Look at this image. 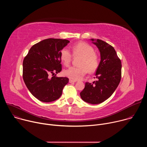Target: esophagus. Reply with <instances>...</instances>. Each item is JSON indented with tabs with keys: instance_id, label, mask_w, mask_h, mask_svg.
<instances>
[{
	"instance_id": "esophagus-1",
	"label": "esophagus",
	"mask_w": 147,
	"mask_h": 147,
	"mask_svg": "<svg viewBox=\"0 0 147 147\" xmlns=\"http://www.w3.org/2000/svg\"><path fill=\"white\" fill-rule=\"evenodd\" d=\"M76 81H77V80H71V79H70V80H69V82H70V83H72V82H76Z\"/></svg>"
}]
</instances>
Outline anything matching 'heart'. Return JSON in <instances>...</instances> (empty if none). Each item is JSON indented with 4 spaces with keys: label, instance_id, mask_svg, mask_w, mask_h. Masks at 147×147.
Returning a JSON list of instances; mask_svg holds the SVG:
<instances>
[{
    "label": "heart",
    "instance_id": "heart-1",
    "mask_svg": "<svg viewBox=\"0 0 147 147\" xmlns=\"http://www.w3.org/2000/svg\"><path fill=\"white\" fill-rule=\"evenodd\" d=\"M71 50L73 55L67 48L63 49L60 52V60L65 66H68L73 56L74 57H80L78 62L79 66H73L65 70L64 74L66 76L77 80L82 78L87 71L93 73L96 71L99 65L100 59L92 46L84 42H80L72 47Z\"/></svg>",
    "mask_w": 147,
    "mask_h": 147
}]
</instances>
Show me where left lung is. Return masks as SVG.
<instances>
[{
	"instance_id": "left-lung-1",
	"label": "left lung",
	"mask_w": 147,
	"mask_h": 147,
	"mask_svg": "<svg viewBox=\"0 0 147 147\" xmlns=\"http://www.w3.org/2000/svg\"><path fill=\"white\" fill-rule=\"evenodd\" d=\"M94 44L100 53V61L95 73L98 80L92 83L86 82L80 96L86 102L98 104L108 99L118 87L121 77V63L112 45L98 39Z\"/></svg>"
}]
</instances>
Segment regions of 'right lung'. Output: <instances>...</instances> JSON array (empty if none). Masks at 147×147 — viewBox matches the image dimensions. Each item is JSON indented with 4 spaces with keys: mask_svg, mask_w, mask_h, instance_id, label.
Returning a JSON list of instances; mask_svg holds the SVG:
<instances>
[{
    "mask_svg": "<svg viewBox=\"0 0 147 147\" xmlns=\"http://www.w3.org/2000/svg\"><path fill=\"white\" fill-rule=\"evenodd\" d=\"M69 42L67 39H46L34 45L24 57V81L30 92L40 101L50 102L57 99L69 82L68 78L57 77L56 74L61 71V50Z\"/></svg>",
    "mask_w": 147,
    "mask_h": 147,
    "instance_id": "right-lung-1",
    "label": "right lung"
}]
</instances>
